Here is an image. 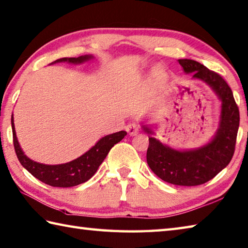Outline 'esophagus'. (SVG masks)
<instances>
[{"instance_id":"34e87169","label":"esophagus","mask_w":248,"mask_h":248,"mask_svg":"<svg viewBox=\"0 0 248 248\" xmlns=\"http://www.w3.org/2000/svg\"><path fill=\"white\" fill-rule=\"evenodd\" d=\"M139 130H140L139 124L135 123H131L127 125V127H125V131H127L130 135H135L139 132Z\"/></svg>"}]
</instances>
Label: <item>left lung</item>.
<instances>
[{
	"mask_svg": "<svg viewBox=\"0 0 248 248\" xmlns=\"http://www.w3.org/2000/svg\"><path fill=\"white\" fill-rule=\"evenodd\" d=\"M178 62L185 73H192V78L206 82L219 96V129L211 143L189 152L172 149L150 137L146 158L149 168L162 181L178 186H198L214 178L231 161L235 150L240 111L231 88L218 73L195 60L179 59ZM143 128L150 133L148 128Z\"/></svg>",
	"mask_w": 248,
	"mask_h": 248,
	"instance_id": "1",
	"label": "left lung"
}]
</instances>
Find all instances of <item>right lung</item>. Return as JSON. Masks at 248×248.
<instances>
[{
    "mask_svg": "<svg viewBox=\"0 0 248 248\" xmlns=\"http://www.w3.org/2000/svg\"><path fill=\"white\" fill-rule=\"evenodd\" d=\"M91 56H81L78 58H62V59L56 60L55 63L62 61H67L70 63H81L91 59ZM12 129L15 152H16L19 162L22 164V167L26 168L34 177L40 179L41 182L52 187L61 188L77 186L90 179L94 175V173L98 171L99 167L104 161L106 156H108L110 148L115 144L120 142L127 135L125 131H119V132L106 135V137L102 138L93 147L89 149L88 152L79 158L67 163L57 164V166H47V164L32 161L31 159H29L23 154L20 146H19L16 132H15L13 117Z\"/></svg>",
    "mask_w": 248,
    "mask_h": 248,
    "instance_id": "add662e5",
    "label": "right lung"
}]
</instances>
